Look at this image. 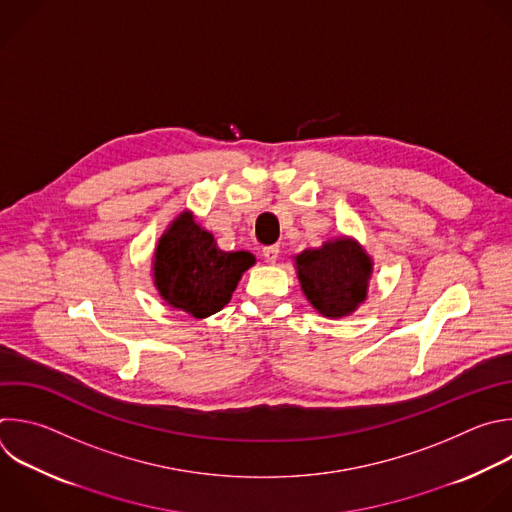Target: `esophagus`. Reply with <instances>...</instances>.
Instances as JSON below:
<instances>
[{
    "instance_id": "1",
    "label": "esophagus",
    "mask_w": 512,
    "mask_h": 512,
    "mask_svg": "<svg viewBox=\"0 0 512 512\" xmlns=\"http://www.w3.org/2000/svg\"><path fill=\"white\" fill-rule=\"evenodd\" d=\"M277 257H279V245H269V247L263 249V259L267 263H275Z\"/></svg>"
}]
</instances>
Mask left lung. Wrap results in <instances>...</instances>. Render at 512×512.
Here are the masks:
<instances>
[{"label": "left lung", "mask_w": 512, "mask_h": 512, "mask_svg": "<svg viewBox=\"0 0 512 512\" xmlns=\"http://www.w3.org/2000/svg\"><path fill=\"white\" fill-rule=\"evenodd\" d=\"M293 265L303 295L327 319L348 317L368 299L374 259L354 237L339 235L305 249L293 255Z\"/></svg>", "instance_id": "8db88e82"}]
</instances>
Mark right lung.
<instances>
[{
  "label": "right lung",
  "instance_id": "1",
  "mask_svg": "<svg viewBox=\"0 0 512 512\" xmlns=\"http://www.w3.org/2000/svg\"><path fill=\"white\" fill-rule=\"evenodd\" d=\"M253 265L255 255L249 251L219 249L213 233L185 209L158 237L152 283L168 307L205 319L231 301L243 273Z\"/></svg>",
  "mask_w": 512,
  "mask_h": 512
}]
</instances>
